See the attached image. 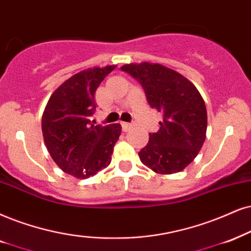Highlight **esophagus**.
Returning a JSON list of instances; mask_svg holds the SVG:
<instances>
[{
    "label": "esophagus",
    "instance_id": "34e87169",
    "mask_svg": "<svg viewBox=\"0 0 251 251\" xmlns=\"http://www.w3.org/2000/svg\"><path fill=\"white\" fill-rule=\"evenodd\" d=\"M133 127V126L131 125V124H127V123H122V128L124 132H128L129 129H131Z\"/></svg>",
    "mask_w": 251,
    "mask_h": 251
}]
</instances>
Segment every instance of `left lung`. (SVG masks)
<instances>
[{
    "mask_svg": "<svg viewBox=\"0 0 251 251\" xmlns=\"http://www.w3.org/2000/svg\"><path fill=\"white\" fill-rule=\"evenodd\" d=\"M122 71L144 88L151 109L162 113L156 133L139 151L145 166L161 175L182 171L198 155L206 138L207 112L198 89L182 74L160 63H129Z\"/></svg>",
    "mask_w": 251,
    "mask_h": 251,
    "instance_id": "obj_1",
    "label": "left lung"
}]
</instances>
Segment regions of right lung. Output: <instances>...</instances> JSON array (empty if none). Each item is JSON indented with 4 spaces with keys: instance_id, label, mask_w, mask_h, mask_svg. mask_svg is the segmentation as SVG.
I'll list each match as a JSON object with an SVG mask.
<instances>
[{
    "instance_id": "add662e5",
    "label": "right lung",
    "mask_w": 251,
    "mask_h": 251,
    "mask_svg": "<svg viewBox=\"0 0 251 251\" xmlns=\"http://www.w3.org/2000/svg\"><path fill=\"white\" fill-rule=\"evenodd\" d=\"M116 66L84 69L73 75L50 97L41 118L44 142L60 169L89 178L111 162L122 126L94 125L95 93Z\"/></svg>"
}]
</instances>
